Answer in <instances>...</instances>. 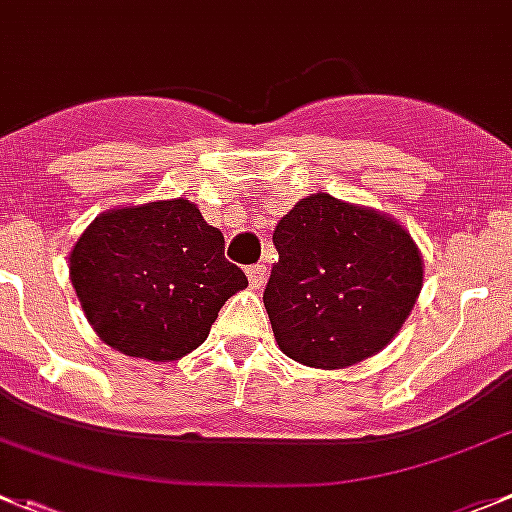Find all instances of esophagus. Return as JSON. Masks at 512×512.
I'll return each mask as SVG.
<instances>
[{"instance_id": "esophagus-1", "label": "esophagus", "mask_w": 512, "mask_h": 512, "mask_svg": "<svg viewBox=\"0 0 512 512\" xmlns=\"http://www.w3.org/2000/svg\"><path fill=\"white\" fill-rule=\"evenodd\" d=\"M248 274V284H251V289H261L266 284V266H248L246 269Z\"/></svg>"}]
</instances>
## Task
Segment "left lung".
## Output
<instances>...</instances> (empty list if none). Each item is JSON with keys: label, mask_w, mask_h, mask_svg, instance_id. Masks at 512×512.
<instances>
[{"label": "left lung", "mask_w": 512, "mask_h": 512, "mask_svg": "<svg viewBox=\"0 0 512 512\" xmlns=\"http://www.w3.org/2000/svg\"><path fill=\"white\" fill-rule=\"evenodd\" d=\"M279 261L264 289L279 348L309 368H348L383 350L414 309L424 264L409 231L327 192L274 228Z\"/></svg>", "instance_id": "obj_1"}]
</instances>
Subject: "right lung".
<instances>
[{"instance_id":"obj_1","label":"right lung","mask_w":512,"mask_h":512,"mask_svg":"<svg viewBox=\"0 0 512 512\" xmlns=\"http://www.w3.org/2000/svg\"><path fill=\"white\" fill-rule=\"evenodd\" d=\"M223 233L190 200L109 210L70 251V281L106 345L167 363L203 345L220 307L248 279Z\"/></svg>"}]
</instances>
